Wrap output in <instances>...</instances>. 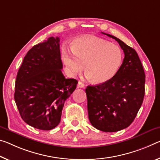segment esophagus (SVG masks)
I'll use <instances>...</instances> for the list:
<instances>
[{"label":"esophagus","mask_w":160,"mask_h":160,"mask_svg":"<svg viewBox=\"0 0 160 160\" xmlns=\"http://www.w3.org/2000/svg\"><path fill=\"white\" fill-rule=\"evenodd\" d=\"M78 88H84V87H85V85H84V84H83V83H82V82H80V81H79V82H78Z\"/></svg>","instance_id":"34e87169"}]
</instances>
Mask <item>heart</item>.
Listing matches in <instances>:
<instances>
[{
    "mask_svg": "<svg viewBox=\"0 0 160 160\" xmlns=\"http://www.w3.org/2000/svg\"><path fill=\"white\" fill-rule=\"evenodd\" d=\"M62 54L71 74H80L85 65L86 76L95 84L112 79L123 62V53L120 48L92 36L78 38L70 50L65 46L62 48Z\"/></svg>",
    "mask_w": 160,
    "mask_h": 160,
    "instance_id": "heart-1",
    "label": "heart"
}]
</instances>
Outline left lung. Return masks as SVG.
<instances>
[{
  "label": "left lung",
  "instance_id": "8db88e82",
  "mask_svg": "<svg viewBox=\"0 0 160 160\" xmlns=\"http://www.w3.org/2000/svg\"><path fill=\"white\" fill-rule=\"evenodd\" d=\"M123 50L125 58L118 72L108 82L88 86V118L99 130L112 132L131 125L143 102L145 74L135 49L110 34Z\"/></svg>",
  "mask_w": 160,
  "mask_h": 160
}]
</instances>
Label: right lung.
I'll use <instances>...</instances> for the list:
<instances>
[{
    "label": "right lung",
    "instance_id": "add662e5",
    "mask_svg": "<svg viewBox=\"0 0 160 160\" xmlns=\"http://www.w3.org/2000/svg\"><path fill=\"white\" fill-rule=\"evenodd\" d=\"M60 38L50 37L34 45L18 72L14 99L22 120L42 130L58 125L65 100L78 81L66 79L61 69Z\"/></svg>",
    "mask_w": 160,
    "mask_h": 160
}]
</instances>
